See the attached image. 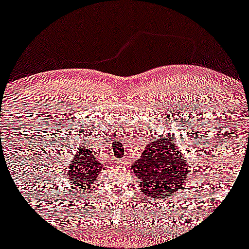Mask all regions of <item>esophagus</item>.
Instances as JSON below:
<instances>
[{
	"instance_id": "1",
	"label": "esophagus",
	"mask_w": 249,
	"mask_h": 249,
	"mask_svg": "<svg viewBox=\"0 0 249 249\" xmlns=\"http://www.w3.org/2000/svg\"><path fill=\"white\" fill-rule=\"evenodd\" d=\"M118 163H119V165L122 166V168H127V166H129V164H130L129 160H120Z\"/></svg>"
}]
</instances>
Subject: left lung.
Segmentation results:
<instances>
[{"label": "left lung", "instance_id": "1", "mask_svg": "<svg viewBox=\"0 0 249 249\" xmlns=\"http://www.w3.org/2000/svg\"><path fill=\"white\" fill-rule=\"evenodd\" d=\"M132 169L141 182L143 194L152 200H164L183 188L188 171L183 156L171 137L154 139L145 146Z\"/></svg>", "mask_w": 249, "mask_h": 249}]
</instances>
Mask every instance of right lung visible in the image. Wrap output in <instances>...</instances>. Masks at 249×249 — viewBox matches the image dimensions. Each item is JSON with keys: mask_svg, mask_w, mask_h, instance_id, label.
<instances>
[{"mask_svg": "<svg viewBox=\"0 0 249 249\" xmlns=\"http://www.w3.org/2000/svg\"><path fill=\"white\" fill-rule=\"evenodd\" d=\"M102 169V163L95 160L91 150L84 147L76 152L72 165H70V170L67 171V177L75 188L89 190Z\"/></svg>", "mask_w": 249, "mask_h": 249, "instance_id": "right-lung-1", "label": "right lung"}]
</instances>
